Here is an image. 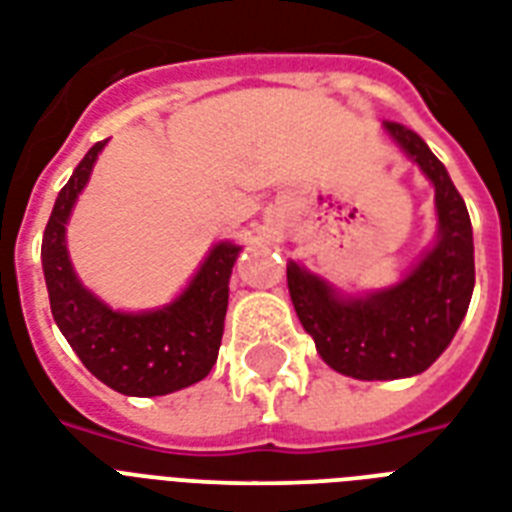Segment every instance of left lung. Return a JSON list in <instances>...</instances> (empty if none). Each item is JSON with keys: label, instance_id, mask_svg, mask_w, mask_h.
Instances as JSON below:
<instances>
[{"label": "left lung", "instance_id": "obj_1", "mask_svg": "<svg viewBox=\"0 0 512 512\" xmlns=\"http://www.w3.org/2000/svg\"><path fill=\"white\" fill-rule=\"evenodd\" d=\"M385 130L436 188V244L398 284L361 297L342 295L295 260L287 265L289 297L319 356L356 380L425 372L457 335L476 284L473 228L452 177L417 132L398 122Z\"/></svg>", "mask_w": 512, "mask_h": 512}]
</instances>
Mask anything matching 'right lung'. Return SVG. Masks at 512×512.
Returning <instances> with one entry per match:
<instances>
[{
	"instance_id": "1",
	"label": "right lung",
	"mask_w": 512,
	"mask_h": 512,
	"mask_svg": "<svg viewBox=\"0 0 512 512\" xmlns=\"http://www.w3.org/2000/svg\"><path fill=\"white\" fill-rule=\"evenodd\" d=\"M100 140L60 188L42 239V268L52 319L100 382L124 396H167L204 380L215 366L228 311V281L241 247L220 241L209 249L188 287L164 308L127 313L84 287L68 260L66 225L90 180Z\"/></svg>"
}]
</instances>
